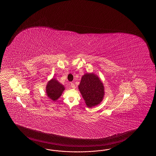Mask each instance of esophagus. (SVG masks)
<instances>
[{
	"instance_id": "esophagus-1",
	"label": "esophagus",
	"mask_w": 156,
	"mask_h": 156,
	"mask_svg": "<svg viewBox=\"0 0 156 156\" xmlns=\"http://www.w3.org/2000/svg\"><path fill=\"white\" fill-rule=\"evenodd\" d=\"M70 86H71V87H72V88H73V89H74V88H75V84H74L73 83H70Z\"/></svg>"
}]
</instances>
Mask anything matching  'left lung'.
I'll return each mask as SVG.
<instances>
[{"label":"left lung","instance_id":"left-lung-1","mask_svg":"<svg viewBox=\"0 0 156 156\" xmlns=\"http://www.w3.org/2000/svg\"><path fill=\"white\" fill-rule=\"evenodd\" d=\"M86 105L95 106L103 100L104 87L99 78L94 73H86L81 78L79 86Z\"/></svg>","mask_w":156,"mask_h":156}]
</instances>
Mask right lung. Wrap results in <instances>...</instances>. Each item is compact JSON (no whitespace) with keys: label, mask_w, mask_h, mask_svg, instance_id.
I'll list each match as a JSON object with an SVG mask.
<instances>
[{"label":"right lung","mask_w":156,"mask_h":156,"mask_svg":"<svg viewBox=\"0 0 156 156\" xmlns=\"http://www.w3.org/2000/svg\"><path fill=\"white\" fill-rule=\"evenodd\" d=\"M64 90V86L62 84L56 80L52 79L47 85V95L51 99L56 101L60 98Z\"/></svg>","instance_id":"1"}]
</instances>
